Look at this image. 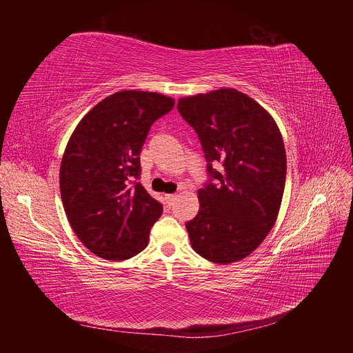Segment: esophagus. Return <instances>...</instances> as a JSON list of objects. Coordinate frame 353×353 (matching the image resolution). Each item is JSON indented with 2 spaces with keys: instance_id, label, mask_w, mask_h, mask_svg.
Returning <instances> with one entry per match:
<instances>
[{
  "instance_id": "esophagus-1",
  "label": "esophagus",
  "mask_w": 353,
  "mask_h": 353,
  "mask_svg": "<svg viewBox=\"0 0 353 353\" xmlns=\"http://www.w3.org/2000/svg\"><path fill=\"white\" fill-rule=\"evenodd\" d=\"M175 199H176V194H166V196H165V200H166V203H168V206H172Z\"/></svg>"
}]
</instances>
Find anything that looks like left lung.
<instances>
[{
  "label": "left lung",
  "mask_w": 353,
  "mask_h": 353,
  "mask_svg": "<svg viewBox=\"0 0 353 353\" xmlns=\"http://www.w3.org/2000/svg\"><path fill=\"white\" fill-rule=\"evenodd\" d=\"M178 112L196 131L208 162L199 213L185 223L191 245L210 262L240 261L268 236L279 215L287 172L279 126L262 105L232 88L181 99Z\"/></svg>",
  "instance_id": "1"
}]
</instances>
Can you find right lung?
I'll return each instance as SVG.
<instances>
[{"label":"right lung","mask_w":353,"mask_h":353,"mask_svg":"<svg viewBox=\"0 0 353 353\" xmlns=\"http://www.w3.org/2000/svg\"><path fill=\"white\" fill-rule=\"evenodd\" d=\"M174 104L157 92L119 91L94 105L70 137L60 166L63 206L78 239L103 259L144 250L162 215V203L140 183V153Z\"/></svg>","instance_id":"1"}]
</instances>
